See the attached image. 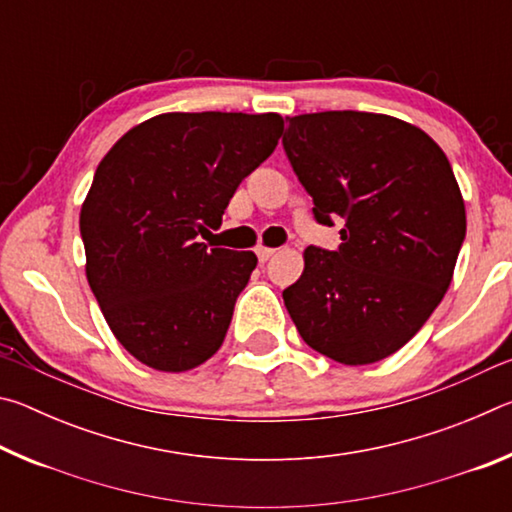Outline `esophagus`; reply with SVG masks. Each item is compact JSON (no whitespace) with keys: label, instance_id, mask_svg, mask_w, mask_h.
Masks as SVG:
<instances>
[{"label":"esophagus","instance_id":"1","mask_svg":"<svg viewBox=\"0 0 512 512\" xmlns=\"http://www.w3.org/2000/svg\"><path fill=\"white\" fill-rule=\"evenodd\" d=\"M275 255V248H266V246H257V257L259 262H268Z\"/></svg>","mask_w":512,"mask_h":512}]
</instances>
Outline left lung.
<instances>
[{"label": "left lung", "instance_id": "obj_1", "mask_svg": "<svg viewBox=\"0 0 512 512\" xmlns=\"http://www.w3.org/2000/svg\"><path fill=\"white\" fill-rule=\"evenodd\" d=\"M282 144L318 223L343 219L339 250L309 246L282 291L309 348L343 366L391 357L452 284L465 203L443 149L391 115L327 110L287 117Z\"/></svg>", "mask_w": 512, "mask_h": 512}]
</instances>
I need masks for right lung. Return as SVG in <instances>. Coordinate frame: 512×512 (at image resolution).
<instances>
[{
  "mask_svg": "<svg viewBox=\"0 0 512 512\" xmlns=\"http://www.w3.org/2000/svg\"><path fill=\"white\" fill-rule=\"evenodd\" d=\"M277 112H164L103 155L81 207L85 275L115 339L185 372L221 348L253 250L210 248L241 180L275 151Z\"/></svg>",
  "mask_w": 512,
  "mask_h": 512,
  "instance_id": "1",
  "label": "right lung"
}]
</instances>
